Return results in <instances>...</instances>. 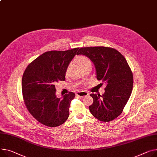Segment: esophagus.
<instances>
[{"instance_id": "34e87169", "label": "esophagus", "mask_w": 157, "mask_h": 157, "mask_svg": "<svg viewBox=\"0 0 157 157\" xmlns=\"http://www.w3.org/2000/svg\"><path fill=\"white\" fill-rule=\"evenodd\" d=\"M76 95L79 97H83L85 96H88L89 95V93L86 91H78L76 93Z\"/></svg>"}]
</instances>
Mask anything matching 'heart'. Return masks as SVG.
<instances>
[{
  "instance_id": "obj_1",
  "label": "heart",
  "mask_w": 157,
  "mask_h": 157,
  "mask_svg": "<svg viewBox=\"0 0 157 157\" xmlns=\"http://www.w3.org/2000/svg\"><path fill=\"white\" fill-rule=\"evenodd\" d=\"M78 61L79 62V64L80 65V66L82 68L83 67H85L88 64H91V60L86 56H80L78 57ZM71 66V64H69L67 68H66V75H67L68 73V71H69V67Z\"/></svg>"
}]
</instances>
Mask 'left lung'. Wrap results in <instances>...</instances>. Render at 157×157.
I'll use <instances>...</instances> for the list:
<instances>
[{
    "instance_id": "1",
    "label": "left lung",
    "mask_w": 157,
    "mask_h": 157,
    "mask_svg": "<svg viewBox=\"0 0 157 157\" xmlns=\"http://www.w3.org/2000/svg\"><path fill=\"white\" fill-rule=\"evenodd\" d=\"M77 55L88 57L95 66L97 78L105 82V93H91L93 99L89 109L102 122L111 121L122 112L131 96L133 76L127 60L119 51L107 47H82Z\"/></svg>"
}]
</instances>
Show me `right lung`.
<instances>
[{
	"mask_svg": "<svg viewBox=\"0 0 157 157\" xmlns=\"http://www.w3.org/2000/svg\"><path fill=\"white\" fill-rule=\"evenodd\" d=\"M78 49L46 52L31 62L23 73L21 86L25 105L33 117L46 126H60L69 117L75 94L69 92L57 98L55 85L65 80L66 68Z\"/></svg>",
	"mask_w": 157,
	"mask_h": 157,
	"instance_id": "add662e5",
	"label": "right lung"
}]
</instances>
